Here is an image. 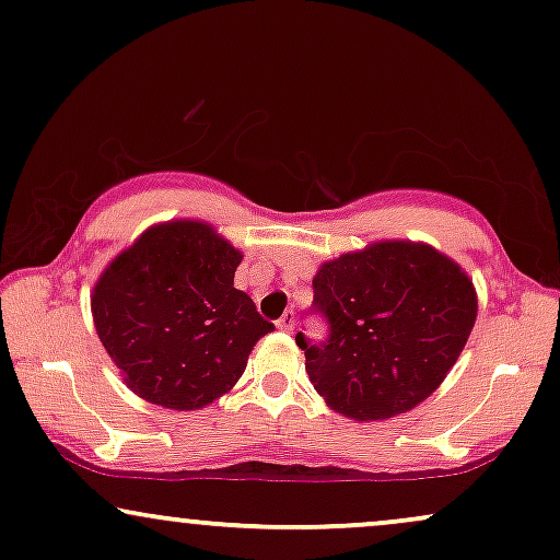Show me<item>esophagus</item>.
<instances>
[{"label": "esophagus", "instance_id": "1", "mask_svg": "<svg viewBox=\"0 0 560 560\" xmlns=\"http://www.w3.org/2000/svg\"><path fill=\"white\" fill-rule=\"evenodd\" d=\"M275 324H278L280 331H293L295 329V314H293V311H285V314H282Z\"/></svg>", "mask_w": 560, "mask_h": 560}]
</instances>
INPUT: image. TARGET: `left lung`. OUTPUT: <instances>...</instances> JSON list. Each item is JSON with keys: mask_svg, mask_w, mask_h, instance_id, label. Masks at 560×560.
I'll return each instance as SVG.
<instances>
[{"mask_svg": "<svg viewBox=\"0 0 560 560\" xmlns=\"http://www.w3.org/2000/svg\"><path fill=\"white\" fill-rule=\"evenodd\" d=\"M314 311L324 342L295 334L306 373L334 411L370 422L422 404L445 381L476 324V288L427 244L377 242L324 262Z\"/></svg>", "mask_w": 560, "mask_h": 560, "instance_id": "8db88e82", "label": "left lung"}]
</instances>
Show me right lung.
<instances>
[{"mask_svg": "<svg viewBox=\"0 0 560 560\" xmlns=\"http://www.w3.org/2000/svg\"><path fill=\"white\" fill-rule=\"evenodd\" d=\"M242 252L200 221L143 231L100 275L94 329L128 388L164 409L213 404L275 326L234 288Z\"/></svg>", "mask_w": 560, "mask_h": 560, "instance_id": "add662e5", "label": "right lung"}]
</instances>
